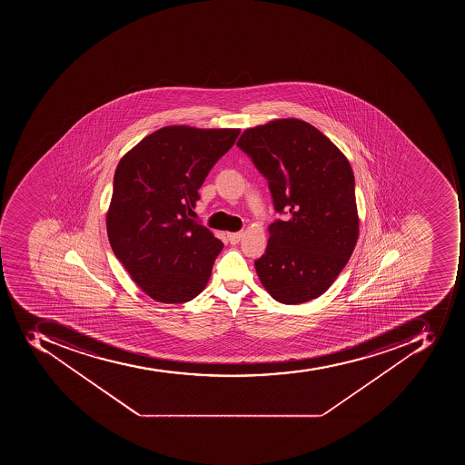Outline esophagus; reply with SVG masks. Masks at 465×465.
I'll list each match as a JSON object with an SVG mask.
<instances>
[{
    "instance_id": "obj_1",
    "label": "esophagus",
    "mask_w": 465,
    "mask_h": 465,
    "mask_svg": "<svg viewBox=\"0 0 465 465\" xmlns=\"http://www.w3.org/2000/svg\"><path fill=\"white\" fill-rule=\"evenodd\" d=\"M242 238V232H230L228 234V242H231V244H238L240 242V240Z\"/></svg>"
}]
</instances>
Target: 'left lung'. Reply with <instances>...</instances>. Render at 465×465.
Returning a JSON list of instances; mask_svg holds the SVG:
<instances>
[{"mask_svg":"<svg viewBox=\"0 0 465 465\" xmlns=\"http://www.w3.org/2000/svg\"><path fill=\"white\" fill-rule=\"evenodd\" d=\"M269 183L276 213L260 282L278 302L319 298L351 259L359 235L355 177L348 158L300 119H278L242 132L237 143Z\"/></svg>","mask_w":465,"mask_h":465,"instance_id":"obj_1","label":"left lung"}]
</instances>
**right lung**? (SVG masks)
<instances>
[{
  "mask_svg": "<svg viewBox=\"0 0 465 465\" xmlns=\"http://www.w3.org/2000/svg\"><path fill=\"white\" fill-rule=\"evenodd\" d=\"M240 129L165 126L117 164L106 216L114 256L146 295L163 303L205 289L223 244L192 220L199 189Z\"/></svg>",
  "mask_w": 465,
  "mask_h": 465,
  "instance_id": "obj_1",
  "label": "right lung"
}]
</instances>
